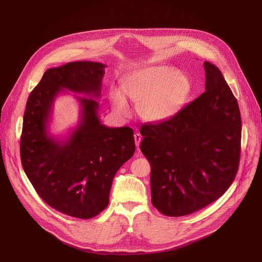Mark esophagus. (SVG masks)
I'll list each match as a JSON object with an SVG mask.
<instances>
[{
	"label": "esophagus",
	"instance_id": "obj_1",
	"mask_svg": "<svg viewBox=\"0 0 262 262\" xmlns=\"http://www.w3.org/2000/svg\"><path fill=\"white\" fill-rule=\"evenodd\" d=\"M134 139H135V143H136V146L139 148V146H140V143H141V140H142V137H141V135H140L139 133H136V134L134 135Z\"/></svg>",
	"mask_w": 262,
	"mask_h": 262
}]
</instances>
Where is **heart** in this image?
<instances>
[{"label":"heart","mask_w":262,"mask_h":262,"mask_svg":"<svg viewBox=\"0 0 262 262\" xmlns=\"http://www.w3.org/2000/svg\"><path fill=\"white\" fill-rule=\"evenodd\" d=\"M191 92V82L171 66H152L136 71L126 79L124 92L116 88L112 101L116 112L126 115L129 105L124 93L138 105L141 118L161 122L172 118L181 110Z\"/></svg>","instance_id":"1"}]
</instances>
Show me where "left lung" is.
Listing matches in <instances>:
<instances>
[{
  "label": "left lung",
  "mask_w": 262,
  "mask_h": 262,
  "mask_svg": "<svg viewBox=\"0 0 262 262\" xmlns=\"http://www.w3.org/2000/svg\"><path fill=\"white\" fill-rule=\"evenodd\" d=\"M204 69V93L172 118L140 129L141 151L151 166V201L168 216L190 214L212 203L238 170L237 100L215 65L205 61Z\"/></svg>",
  "instance_id": "left-lung-1"
}]
</instances>
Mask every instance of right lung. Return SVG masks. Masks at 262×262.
I'll return each instance as SVG.
<instances>
[{
  "label": "right lung",
  "mask_w": 262,
  "mask_h": 262,
  "mask_svg": "<svg viewBox=\"0 0 262 262\" xmlns=\"http://www.w3.org/2000/svg\"><path fill=\"white\" fill-rule=\"evenodd\" d=\"M105 65L78 61L48 69L30 93L23 121L20 159L41 199L70 216L91 219L108 204L112 182L135 154L130 127H107L98 118L99 103L76 96L79 124L65 140L49 132L56 97L64 89L98 98Z\"/></svg>",
  "instance_id": "1"
}]
</instances>
